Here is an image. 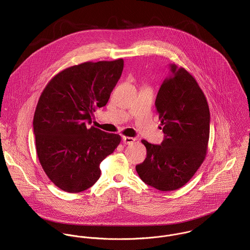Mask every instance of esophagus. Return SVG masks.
Returning <instances> with one entry per match:
<instances>
[{"label": "esophagus", "mask_w": 250, "mask_h": 250, "mask_svg": "<svg viewBox=\"0 0 250 250\" xmlns=\"http://www.w3.org/2000/svg\"><path fill=\"white\" fill-rule=\"evenodd\" d=\"M122 141H123L124 144H132V143L136 141V139L131 138V137H123Z\"/></svg>", "instance_id": "1"}]
</instances>
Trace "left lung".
<instances>
[{
    "label": "left lung",
    "instance_id": "obj_1",
    "mask_svg": "<svg viewBox=\"0 0 250 250\" xmlns=\"http://www.w3.org/2000/svg\"><path fill=\"white\" fill-rule=\"evenodd\" d=\"M155 106L163 126L161 145L143 140L147 154L136 166L145 184L162 191L186 185L205 160L210 136V109L194 77L170 64Z\"/></svg>",
    "mask_w": 250,
    "mask_h": 250
}]
</instances>
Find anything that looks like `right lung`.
<instances>
[{
  "instance_id": "obj_1",
  "label": "right lung",
  "mask_w": 250,
  "mask_h": 250,
  "mask_svg": "<svg viewBox=\"0 0 250 250\" xmlns=\"http://www.w3.org/2000/svg\"><path fill=\"white\" fill-rule=\"evenodd\" d=\"M123 66L122 59L73 65L54 76L39 97L34 116L37 157L64 191L92 187L100 178L101 162L120 143L119 135L87 129L85 122L107 105Z\"/></svg>"
}]
</instances>
